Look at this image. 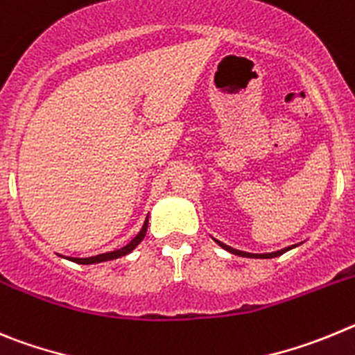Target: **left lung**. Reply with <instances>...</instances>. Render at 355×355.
<instances>
[{"mask_svg": "<svg viewBox=\"0 0 355 355\" xmlns=\"http://www.w3.org/2000/svg\"><path fill=\"white\" fill-rule=\"evenodd\" d=\"M216 242H217V244H219V245H221L223 249H226V251H230V253H233V254H239V257H248V258H276V257H279V254L286 253V251H288V249L295 248V245H290V248H286V249H281V251H276V253H267V254H253V253H244V251H239V249H233V248H230V245L223 244V242H219V241H216Z\"/></svg>", "mask_w": 355, "mask_h": 355, "instance_id": "8db88e82", "label": "left lung"}]
</instances>
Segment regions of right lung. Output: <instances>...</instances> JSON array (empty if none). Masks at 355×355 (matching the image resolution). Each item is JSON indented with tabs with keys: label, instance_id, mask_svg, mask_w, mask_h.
<instances>
[{
	"label": "right lung",
	"instance_id": "right-lung-1",
	"mask_svg": "<svg viewBox=\"0 0 355 355\" xmlns=\"http://www.w3.org/2000/svg\"><path fill=\"white\" fill-rule=\"evenodd\" d=\"M146 228H148V217H146L145 225H143L141 232L136 235V237L132 239V241L129 242L127 245H123V248L116 249V251H110V253H102V254H97V257H90V258H69L70 261H76V263H83V265H90V263H98V261H107V260H114V258H120V257H125V254H129L130 251H132L136 245L139 244V242L145 239L146 235Z\"/></svg>",
	"mask_w": 355,
	"mask_h": 355
}]
</instances>
